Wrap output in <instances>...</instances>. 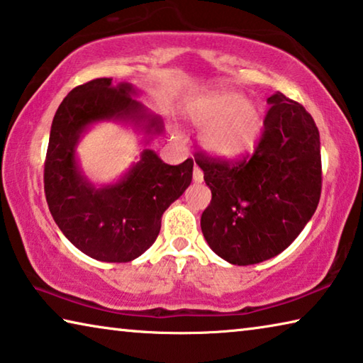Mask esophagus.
<instances>
[{"label":"esophagus","mask_w":363,"mask_h":363,"mask_svg":"<svg viewBox=\"0 0 363 363\" xmlns=\"http://www.w3.org/2000/svg\"><path fill=\"white\" fill-rule=\"evenodd\" d=\"M193 180L196 182V183H201L204 180V174H203V170H201L198 165H194V169H193Z\"/></svg>","instance_id":"obj_1"}]
</instances>
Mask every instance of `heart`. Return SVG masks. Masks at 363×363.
I'll list each match as a JSON object with an SVG mask.
<instances>
[{
    "mask_svg": "<svg viewBox=\"0 0 363 363\" xmlns=\"http://www.w3.org/2000/svg\"><path fill=\"white\" fill-rule=\"evenodd\" d=\"M185 116L204 128L201 143L213 156L236 159L252 150L262 133L259 106L236 91H216L189 101Z\"/></svg>",
    "mask_w": 363,
    "mask_h": 363,
    "instance_id": "obj_1",
    "label": "heart"
}]
</instances>
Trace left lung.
Returning <instances> with one entry per match:
<instances>
[{
  "label": "left lung",
  "mask_w": 363,
  "mask_h": 363,
  "mask_svg": "<svg viewBox=\"0 0 363 363\" xmlns=\"http://www.w3.org/2000/svg\"><path fill=\"white\" fill-rule=\"evenodd\" d=\"M252 156L222 160L198 154L211 188L201 216L207 245L233 265L284 251L311 220L322 193L320 133L304 106L275 93Z\"/></svg>",
  "instance_id": "1"
}]
</instances>
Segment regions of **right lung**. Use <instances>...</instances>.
I'll return each instance as SVG.
<instances>
[{
  "mask_svg": "<svg viewBox=\"0 0 363 363\" xmlns=\"http://www.w3.org/2000/svg\"><path fill=\"white\" fill-rule=\"evenodd\" d=\"M130 83L94 79L74 88L52 118L45 159V194L64 236L83 254L101 262H130L150 247L160 231L165 209L185 193L193 178V159L162 162L152 150L141 152L114 185L96 188L82 174L75 147L96 122L125 121L162 132V122L133 96Z\"/></svg>",
  "mask_w": 363,
  "mask_h": 363,
  "instance_id": "1",
  "label": "right lung"
}]
</instances>
